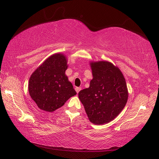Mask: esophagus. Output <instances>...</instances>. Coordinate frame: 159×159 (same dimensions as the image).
Returning <instances> with one entry per match:
<instances>
[{
  "mask_svg": "<svg viewBox=\"0 0 159 159\" xmlns=\"http://www.w3.org/2000/svg\"><path fill=\"white\" fill-rule=\"evenodd\" d=\"M75 90H76L77 93H79L80 92V90H81V88H80V87H76V88H75Z\"/></svg>",
  "mask_w": 159,
  "mask_h": 159,
  "instance_id": "esophagus-1",
  "label": "esophagus"
}]
</instances>
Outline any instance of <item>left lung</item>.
Wrapping results in <instances>:
<instances>
[{"label":"left lung","mask_w":159,"mask_h":159,"mask_svg":"<svg viewBox=\"0 0 159 159\" xmlns=\"http://www.w3.org/2000/svg\"><path fill=\"white\" fill-rule=\"evenodd\" d=\"M93 79L90 87L80 90L79 98L90 122L107 123L117 116L128 100V89L121 71L106 61L91 63Z\"/></svg>","instance_id":"1"}]
</instances>
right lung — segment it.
I'll return each mask as SVG.
<instances>
[{
    "mask_svg": "<svg viewBox=\"0 0 159 159\" xmlns=\"http://www.w3.org/2000/svg\"><path fill=\"white\" fill-rule=\"evenodd\" d=\"M66 61L62 54H55L48 57L30 77L29 95L43 111L52 112L76 95L65 75L68 66Z\"/></svg>",
    "mask_w": 159,
    "mask_h": 159,
    "instance_id": "1",
    "label": "right lung"
}]
</instances>
